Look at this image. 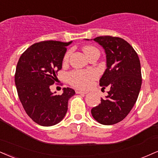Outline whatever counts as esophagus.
I'll return each mask as SVG.
<instances>
[{
  "label": "esophagus",
  "mask_w": 158,
  "mask_h": 158,
  "mask_svg": "<svg viewBox=\"0 0 158 158\" xmlns=\"http://www.w3.org/2000/svg\"><path fill=\"white\" fill-rule=\"evenodd\" d=\"M76 93H77V94H87V92H86V91H82L79 90H76Z\"/></svg>",
  "instance_id": "1"
}]
</instances>
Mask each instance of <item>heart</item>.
<instances>
[{"mask_svg":"<svg viewBox=\"0 0 158 158\" xmlns=\"http://www.w3.org/2000/svg\"><path fill=\"white\" fill-rule=\"evenodd\" d=\"M84 52L88 57L96 52L99 51L96 47L92 45H85L83 48ZM70 56V52L68 51L64 56V62H67ZM97 77V73L94 71H83V70H76L70 73L66 76L67 80L73 86L78 88L87 89L92 85L93 81Z\"/></svg>","mask_w":158,"mask_h":158,"instance_id":"heart-1","label":"heart"}]
</instances>
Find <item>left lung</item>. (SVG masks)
Returning a JSON list of instances; mask_svg holds the SVG:
<instances>
[{
	"instance_id": "obj_1",
	"label": "left lung",
	"mask_w": 158,
	"mask_h": 158,
	"mask_svg": "<svg viewBox=\"0 0 158 158\" xmlns=\"http://www.w3.org/2000/svg\"><path fill=\"white\" fill-rule=\"evenodd\" d=\"M94 40L103 47L107 57V69L99 85L110 90L91 114L102 124H115L126 118L138 97L142 83L140 60L132 45L122 38L101 36Z\"/></svg>"
}]
</instances>
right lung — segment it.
<instances>
[{
    "label": "right lung",
    "mask_w": 158,
    "mask_h": 158,
    "mask_svg": "<svg viewBox=\"0 0 158 158\" xmlns=\"http://www.w3.org/2000/svg\"><path fill=\"white\" fill-rule=\"evenodd\" d=\"M71 43L54 40L35 43L23 53L17 64L15 81L19 98L28 116L41 126L60 122L67 113L68 100L75 94L70 87H64L62 95H55L50 89L57 79Z\"/></svg>",
    "instance_id": "1"
}]
</instances>
